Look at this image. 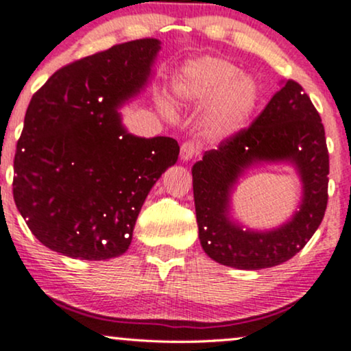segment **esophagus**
I'll return each instance as SVG.
<instances>
[{"instance_id": "34e87169", "label": "esophagus", "mask_w": 351, "mask_h": 351, "mask_svg": "<svg viewBox=\"0 0 351 351\" xmlns=\"http://www.w3.org/2000/svg\"><path fill=\"white\" fill-rule=\"evenodd\" d=\"M199 153V147L198 143L191 142V140H188V142H184L181 145V150H180V156L181 160H184V162H188V160H191L193 156H196Z\"/></svg>"}]
</instances>
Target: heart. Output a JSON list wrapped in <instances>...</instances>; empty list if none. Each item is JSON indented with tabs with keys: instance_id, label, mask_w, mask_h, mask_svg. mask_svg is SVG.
<instances>
[{
	"instance_id": "heart-1",
	"label": "heart",
	"mask_w": 351,
	"mask_h": 351,
	"mask_svg": "<svg viewBox=\"0 0 351 351\" xmlns=\"http://www.w3.org/2000/svg\"><path fill=\"white\" fill-rule=\"evenodd\" d=\"M180 92L201 104L217 99L204 120V134L215 140L234 134L257 102L256 84L241 77L239 67L234 64L216 58L189 64Z\"/></svg>"
}]
</instances>
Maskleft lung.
Wrapping results in <instances>:
<instances>
[{
  "mask_svg": "<svg viewBox=\"0 0 351 351\" xmlns=\"http://www.w3.org/2000/svg\"><path fill=\"white\" fill-rule=\"evenodd\" d=\"M291 159L304 181V201L292 221L269 233H249L227 219L228 189L254 161ZM325 128L304 87L289 79L249 127L226 136L193 165L196 223L204 252L216 263L259 271L304 249L320 226L328 201Z\"/></svg>",
  "mask_w": 351,
  "mask_h": 351,
  "instance_id": "left-lung-1",
  "label": "left lung"
}]
</instances>
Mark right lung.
Returning <instances> with one entry per match:
<instances>
[{
  "mask_svg": "<svg viewBox=\"0 0 351 351\" xmlns=\"http://www.w3.org/2000/svg\"><path fill=\"white\" fill-rule=\"evenodd\" d=\"M158 39L115 44L60 67L27 106L13 196L52 251L87 261L123 254L148 191L180 155L170 136L125 132L117 107L147 82Z\"/></svg>",
  "mask_w": 351,
  "mask_h": 351,
  "instance_id": "right-lung-1",
  "label": "right lung"
}]
</instances>
